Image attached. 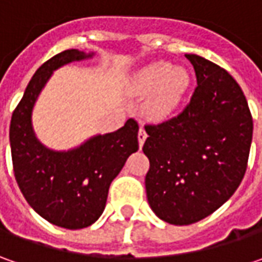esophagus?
I'll return each instance as SVG.
<instances>
[{"mask_svg": "<svg viewBox=\"0 0 262 262\" xmlns=\"http://www.w3.org/2000/svg\"><path fill=\"white\" fill-rule=\"evenodd\" d=\"M147 138V133L146 129L143 128V126H140V129H138V144H140V147L144 144V141H146Z\"/></svg>", "mask_w": 262, "mask_h": 262, "instance_id": "1", "label": "esophagus"}]
</instances>
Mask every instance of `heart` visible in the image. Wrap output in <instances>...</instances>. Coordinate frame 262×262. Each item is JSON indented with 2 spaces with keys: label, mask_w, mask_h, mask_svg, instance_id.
I'll return each mask as SVG.
<instances>
[{
  "label": "heart",
  "mask_w": 262,
  "mask_h": 262,
  "mask_svg": "<svg viewBox=\"0 0 262 262\" xmlns=\"http://www.w3.org/2000/svg\"><path fill=\"white\" fill-rule=\"evenodd\" d=\"M189 84V76L182 68H172L167 62H155L144 68L137 78L136 90L140 95H150L146 103V114L153 119L166 118Z\"/></svg>",
  "instance_id": "1"
}]
</instances>
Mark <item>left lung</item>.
<instances>
[{"mask_svg": "<svg viewBox=\"0 0 262 262\" xmlns=\"http://www.w3.org/2000/svg\"><path fill=\"white\" fill-rule=\"evenodd\" d=\"M185 56L196 77L191 100L178 116L147 124L143 146L148 204L178 226L203 220L233 195L247 172L254 128L236 80L206 58Z\"/></svg>", "mask_w": 262, "mask_h": 262, "instance_id": "left-lung-1", "label": "left lung"}]
</instances>
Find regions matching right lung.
Listing matches in <instances>:
<instances>
[{
	"instance_id": "add662e5",
	"label": "right lung",
	"mask_w": 262,
	"mask_h": 262,
	"mask_svg": "<svg viewBox=\"0 0 262 262\" xmlns=\"http://www.w3.org/2000/svg\"><path fill=\"white\" fill-rule=\"evenodd\" d=\"M67 49L48 59L32 77L13 112L10 144L14 176L26 201L49 223L66 229L93 225L103 213L111 182L129 155L138 150V124L129 118L115 133L96 136L70 151H54L39 143L32 128V109L54 70L84 59Z\"/></svg>"
}]
</instances>
